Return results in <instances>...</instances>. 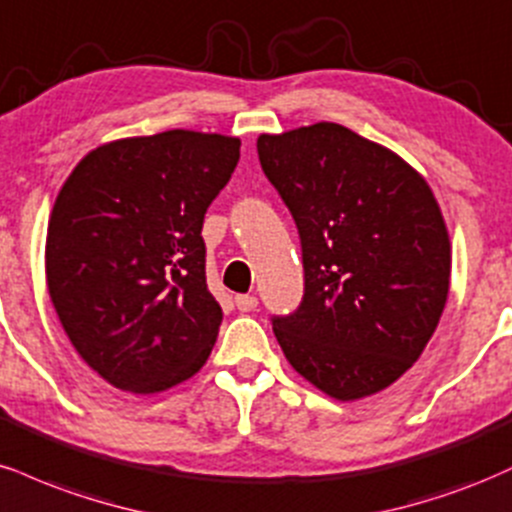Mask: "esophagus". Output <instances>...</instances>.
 Instances as JSON below:
<instances>
[{
  "label": "esophagus",
  "instance_id": "obj_1",
  "mask_svg": "<svg viewBox=\"0 0 512 512\" xmlns=\"http://www.w3.org/2000/svg\"><path fill=\"white\" fill-rule=\"evenodd\" d=\"M234 304H237L239 311H254L258 306V299L254 294H237V297H234Z\"/></svg>",
  "mask_w": 512,
  "mask_h": 512
}]
</instances>
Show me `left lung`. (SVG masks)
<instances>
[{
  "instance_id": "left-lung-1",
  "label": "left lung",
  "mask_w": 512,
  "mask_h": 512,
  "mask_svg": "<svg viewBox=\"0 0 512 512\" xmlns=\"http://www.w3.org/2000/svg\"><path fill=\"white\" fill-rule=\"evenodd\" d=\"M256 146L302 239V306L273 318L287 362L340 402L381 393L422 357L448 299L453 256L434 191L342 124L261 134Z\"/></svg>"
}]
</instances>
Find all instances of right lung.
<instances>
[{
  "label": "right lung",
  "mask_w": 512,
  "mask_h": 512,
  "mask_svg": "<svg viewBox=\"0 0 512 512\" xmlns=\"http://www.w3.org/2000/svg\"><path fill=\"white\" fill-rule=\"evenodd\" d=\"M237 136L172 129L102 143L59 189L47 292L100 378L136 395L201 371L222 309L206 285L203 215L230 182Z\"/></svg>",
  "instance_id": "add662e5"
}]
</instances>
